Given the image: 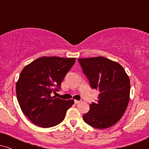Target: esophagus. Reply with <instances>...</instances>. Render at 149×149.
I'll use <instances>...</instances> for the list:
<instances>
[{
	"label": "esophagus",
	"mask_w": 149,
	"mask_h": 149,
	"mask_svg": "<svg viewBox=\"0 0 149 149\" xmlns=\"http://www.w3.org/2000/svg\"><path fill=\"white\" fill-rule=\"evenodd\" d=\"M74 102H75V104H79L80 102V100H74Z\"/></svg>",
	"instance_id": "1"
}]
</instances>
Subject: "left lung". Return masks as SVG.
I'll list each match as a JSON object with an SVG mask.
<instances>
[{"instance_id": "8db88e82", "label": "left lung", "mask_w": 149, "mask_h": 149, "mask_svg": "<svg viewBox=\"0 0 149 149\" xmlns=\"http://www.w3.org/2000/svg\"><path fill=\"white\" fill-rule=\"evenodd\" d=\"M92 88L98 90L97 103L90 106L83 120L97 129H107L118 122L130 101V81L120 64L104 57L78 59Z\"/></svg>"}]
</instances>
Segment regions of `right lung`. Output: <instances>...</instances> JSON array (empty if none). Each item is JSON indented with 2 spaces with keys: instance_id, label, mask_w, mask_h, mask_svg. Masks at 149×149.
Masks as SVG:
<instances>
[{
  "instance_id": "right-lung-1",
  "label": "right lung",
  "mask_w": 149,
  "mask_h": 149,
  "mask_svg": "<svg viewBox=\"0 0 149 149\" xmlns=\"http://www.w3.org/2000/svg\"><path fill=\"white\" fill-rule=\"evenodd\" d=\"M76 58L42 57L26 65L16 83V94L22 112L38 126L47 128L64 120L74 100L52 97Z\"/></svg>"
}]
</instances>
